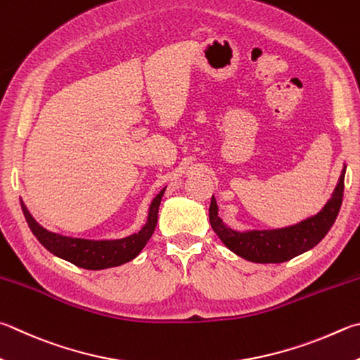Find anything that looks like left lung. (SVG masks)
I'll use <instances>...</instances> for the list:
<instances>
[{
	"instance_id": "8db88e82",
	"label": "left lung",
	"mask_w": 360,
	"mask_h": 360,
	"mask_svg": "<svg viewBox=\"0 0 360 360\" xmlns=\"http://www.w3.org/2000/svg\"><path fill=\"white\" fill-rule=\"evenodd\" d=\"M343 168L337 187L330 200L313 217L299 221L296 225L278 228V230H252L236 231L226 226L219 217L215 198L209 206V221L212 230L233 253L252 263H285L297 255L315 247L334 225L343 200L345 188Z\"/></svg>"
}]
</instances>
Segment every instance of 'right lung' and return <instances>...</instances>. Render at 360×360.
I'll return each mask as SVG.
<instances>
[{
  "label": "right lung",
  "instance_id": "1",
  "mask_svg": "<svg viewBox=\"0 0 360 360\" xmlns=\"http://www.w3.org/2000/svg\"><path fill=\"white\" fill-rule=\"evenodd\" d=\"M163 192H165V188H162L158 197L153 200L151 206H149L148 221L139 233L130 234L127 238L113 240H91L80 238H69L58 233H51L39 225L37 221L32 219L28 209H26L25 202H20L30 230L37 238L39 243L47 248L50 253H53L56 257L66 259L69 263L78 267H83V269L101 271L107 269V267L121 266L124 263H127V261H132L136 255L143 250V247H145L148 244V240L151 239L155 230V225H158V214Z\"/></svg>",
  "mask_w": 360,
  "mask_h": 360
}]
</instances>
